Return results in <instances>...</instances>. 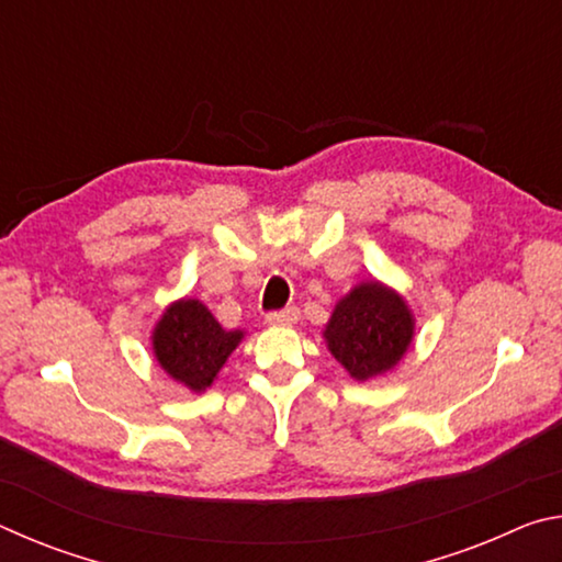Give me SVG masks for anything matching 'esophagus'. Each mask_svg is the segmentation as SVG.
I'll return each instance as SVG.
<instances>
[{
  "instance_id": "obj_1",
  "label": "esophagus",
  "mask_w": 562,
  "mask_h": 562,
  "mask_svg": "<svg viewBox=\"0 0 562 562\" xmlns=\"http://www.w3.org/2000/svg\"><path fill=\"white\" fill-rule=\"evenodd\" d=\"M265 319H268V325H272V327H290L300 319V312H297V307H288L280 312H270Z\"/></svg>"
}]
</instances>
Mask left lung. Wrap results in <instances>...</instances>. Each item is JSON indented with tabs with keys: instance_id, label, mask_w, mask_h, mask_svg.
I'll return each mask as SVG.
<instances>
[{
	"instance_id": "8db88e82",
	"label": "left lung",
	"mask_w": 562,
	"mask_h": 562,
	"mask_svg": "<svg viewBox=\"0 0 562 562\" xmlns=\"http://www.w3.org/2000/svg\"><path fill=\"white\" fill-rule=\"evenodd\" d=\"M416 335L414 312L394 288L364 280L341 297L322 329V337L347 374L357 382L396 369Z\"/></svg>"
}]
</instances>
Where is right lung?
Listing matches in <instances>:
<instances>
[{
    "mask_svg": "<svg viewBox=\"0 0 562 562\" xmlns=\"http://www.w3.org/2000/svg\"><path fill=\"white\" fill-rule=\"evenodd\" d=\"M243 339L245 329H225L195 297L170 302L150 331L158 367L195 394L215 382Z\"/></svg>",
    "mask_w": 562,
    "mask_h": 562,
    "instance_id": "add662e5",
    "label": "right lung"
}]
</instances>
